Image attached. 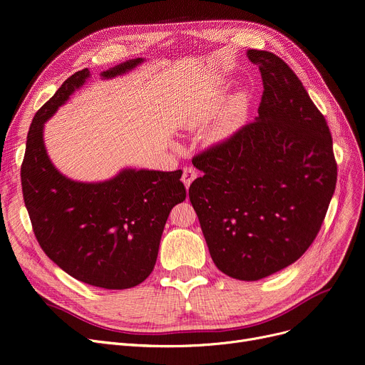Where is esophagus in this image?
<instances>
[{"instance_id": "34e87169", "label": "esophagus", "mask_w": 365, "mask_h": 365, "mask_svg": "<svg viewBox=\"0 0 365 365\" xmlns=\"http://www.w3.org/2000/svg\"><path fill=\"white\" fill-rule=\"evenodd\" d=\"M198 176V171L194 168V167H185L183 168V175H182V180L185 183L186 187L190 186V183H192Z\"/></svg>"}]
</instances>
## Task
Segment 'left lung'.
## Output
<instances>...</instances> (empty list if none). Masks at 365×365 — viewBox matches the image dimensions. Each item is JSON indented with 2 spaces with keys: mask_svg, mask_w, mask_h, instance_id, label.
Wrapping results in <instances>:
<instances>
[{
  "mask_svg": "<svg viewBox=\"0 0 365 365\" xmlns=\"http://www.w3.org/2000/svg\"><path fill=\"white\" fill-rule=\"evenodd\" d=\"M259 66V117L197 153L189 187L219 271L257 281L294 263L317 238L337 180L331 133L281 57L248 50Z\"/></svg>",
  "mask_w": 365,
  "mask_h": 365,
  "instance_id": "8db88e82",
  "label": "left lung"
}]
</instances>
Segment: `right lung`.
Here are the masks:
<instances>
[{"instance_id": "obj_1", "label": "right lung", "mask_w": 365, "mask_h": 365, "mask_svg": "<svg viewBox=\"0 0 365 365\" xmlns=\"http://www.w3.org/2000/svg\"><path fill=\"white\" fill-rule=\"evenodd\" d=\"M142 59L102 73L121 75ZM90 76L75 72L32 120L21 168L25 205L43 252L66 274L88 285L123 290L143 282L155 266L171 208L185 201L182 170H123L101 183L73 182L54 168L43 127Z\"/></svg>"}]
</instances>
